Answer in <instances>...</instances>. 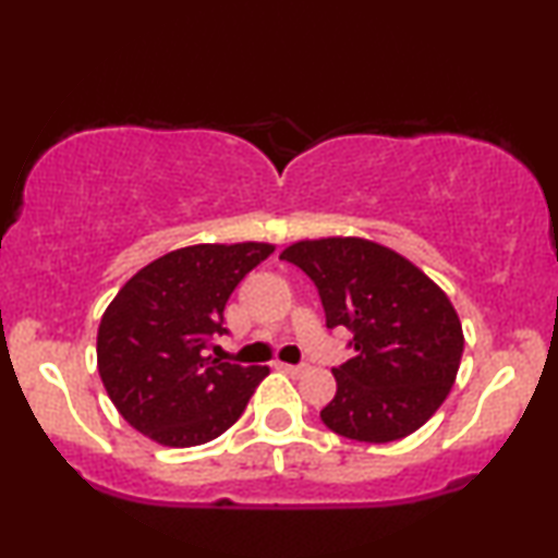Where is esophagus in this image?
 Returning a JSON list of instances; mask_svg holds the SVG:
<instances>
[{
  "mask_svg": "<svg viewBox=\"0 0 558 558\" xmlns=\"http://www.w3.org/2000/svg\"><path fill=\"white\" fill-rule=\"evenodd\" d=\"M279 368L289 373V376H302V373H307V365L300 363V365H289V363H279Z\"/></svg>",
  "mask_w": 558,
  "mask_h": 558,
  "instance_id": "obj_1",
  "label": "esophagus"
}]
</instances>
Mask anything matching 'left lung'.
Listing matches in <instances>:
<instances>
[{
	"label": "left lung",
	"mask_w": 558,
	"mask_h": 558,
	"mask_svg": "<svg viewBox=\"0 0 558 558\" xmlns=\"http://www.w3.org/2000/svg\"><path fill=\"white\" fill-rule=\"evenodd\" d=\"M315 281L327 330L348 327L355 355L332 376L327 429L384 445L416 432L447 399L464 348L447 294L409 258L365 239L300 241L281 251Z\"/></svg>",
	"instance_id": "obj_1"
}]
</instances>
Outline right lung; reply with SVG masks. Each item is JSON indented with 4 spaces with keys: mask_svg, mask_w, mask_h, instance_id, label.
<instances>
[{
    "mask_svg": "<svg viewBox=\"0 0 558 558\" xmlns=\"http://www.w3.org/2000/svg\"><path fill=\"white\" fill-rule=\"evenodd\" d=\"M274 251L269 243H201L144 266L98 325L96 355L119 414L165 447H197L239 422L266 365L208 353L226 335L228 296Z\"/></svg>",
    "mask_w": 558,
    "mask_h": 558,
    "instance_id": "obj_1",
    "label": "right lung"
}]
</instances>
